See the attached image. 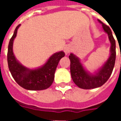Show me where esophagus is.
Wrapping results in <instances>:
<instances>
[{"mask_svg": "<svg viewBox=\"0 0 121 121\" xmlns=\"http://www.w3.org/2000/svg\"><path fill=\"white\" fill-rule=\"evenodd\" d=\"M71 51V47H70L69 45L66 46L65 48V49H64V52H65V54H68Z\"/></svg>", "mask_w": 121, "mask_h": 121, "instance_id": "obj_1", "label": "esophagus"}]
</instances>
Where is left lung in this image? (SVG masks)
Instances as JSON below:
<instances>
[{"label":"left lung","mask_w":121,"mask_h":121,"mask_svg":"<svg viewBox=\"0 0 121 121\" xmlns=\"http://www.w3.org/2000/svg\"><path fill=\"white\" fill-rule=\"evenodd\" d=\"M98 21L102 24L103 30L108 35L111 43L110 55L106 61L98 71L92 74L85 69L80 62V60L76 56L71 53L69 56L71 61L70 70L72 79L74 83L82 89H95L104 85L111 76L115 65L116 58L115 40L109 26L104 24L100 20Z\"/></svg>","instance_id":"8db88e82"}]
</instances>
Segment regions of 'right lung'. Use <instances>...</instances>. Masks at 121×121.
<instances>
[{
    "label": "right lung",
    "instance_id": "1",
    "mask_svg": "<svg viewBox=\"0 0 121 121\" xmlns=\"http://www.w3.org/2000/svg\"><path fill=\"white\" fill-rule=\"evenodd\" d=\"M20 26L19 25L16 27L8 45V63L9 71L15 82L24 89L31 91L47 89L54 82L56 67L60 60L65 56V53L63 51L54 53L39 68L30 69L23 66L17 60L13 52V41Z\"/></svg>",
    "mask_w": 121,
    "mask_h": 121
}]
</instances>
